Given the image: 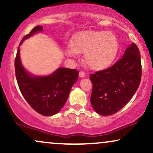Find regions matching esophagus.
Segmentation results:
<instances>
[{
	"mask_svg": "<svg viewBox=\"0 0 153 153\" xmlns=\"http://www.w3.org/2000/svg\"><path fill=\"white\" fill-rule=\"evenodd\" d=\"M79 76H80V78H84V77L85 76V74L83 71H80V73H79Z\"/></svg>",
	"mask_w": 153,
	"mask_h": 153,
	"instance_id": "obj_1",
	"label": "esophagus"
}]
</instances>
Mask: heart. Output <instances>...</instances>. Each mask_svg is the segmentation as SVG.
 <instances>
[{"instance_id": "obj_1", "label": "heart", "mask_w": 153, "mask_h": 153, "mask_svg": "<svg viewBox=\"0 0 153 153\" xmlns=\"http://www.w3.org/2000/svg\"><path fill=\"white\" fill-rule=\"evenodd\" d=\"M118 51V40L113 33L86 30L75 35L66 53L71 57H75L77 53H85L84 61L88 67L101 71L113 63Z\"/></svg>"}]
</instances>
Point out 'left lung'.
Wrapping results in <instances>:
<instances>
[{
	"instance_id": "obj_1",
	"label": "left lung",
	"mask_w": 153,
	"mask_h": 153,
	"mask_svg": "<svg viewBox=\"0 0 153 153\" xmlns=\"http://www.w3.org/2000/svg\"><path fill=\"white\" fill-rule=\"evenodd\" d=\"M141 73L139 49L131 43L113 66L90 75L93 83L91 102L95 112L105 116L118 112L137 91Z\"/></svg>"
}]
</instances>
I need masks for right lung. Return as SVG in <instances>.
<instances>
[{"label": "right lung", "instance_id": "add662e5", "mask_svg": "<svg viewBox=\"0 0 153 153\" xmlns=\"http://www.w3.org/2000/svg\"><path fill=\"white\" fill-rule=\"evenodd\" d=\"M41 25L35 27L20 43L37 33L43 32ZM15 70L22 95L37 113L44 116L56 115L65 105L72 87L78 78L77 70L58 68L48 75H34L23 67L20 57V47L15 60Z\"/></svg>", "mask_w": 153, "mask_h": 153}]
</instances>
